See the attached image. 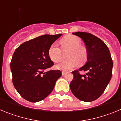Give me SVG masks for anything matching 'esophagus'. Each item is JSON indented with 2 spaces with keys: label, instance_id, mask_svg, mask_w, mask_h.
<instances>
[{
  "label": "esophagus",
  "instance_id": "esophagus-1",
  "mask_svg": "<svg viewBox=\"0 0 121 121\" xmlns=\"http://www.w3.org/2000/svg\"><path fill=\"white\" fill-rule=\"evenodd\" d=\"M67 74V72H66V71H62V76L65 75V74Z\"/></svg>",
  "mask_w": 121,
  "mask_h": 121
}]
</instances>
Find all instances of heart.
<instances>
[{
  "mask_svg": "<svg viewBox=\"0 0 121 121\" xmlns=\"http://www.w3.org/2000/svg\"><path fill=\"white\" fill-rule=\"evenodd\" d=\"M62 47L60 48L57 44L53 43L48 50V56L54 62H59L64 58V52L69 51L67 53L68 59L64 60L57 65V68L62 70H69L76 67L78 62L84 63L87 58L86 49L81 46V39L78 37L69 35L64 37L60 41Z\"/></svg>",
  "mask_w": 121,
  "mask_h": 121,
  "instance_id": "heart-1",
  "label": "heart"
}]
</instances>
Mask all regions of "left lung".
Here are the masks:
<instances>
[{"instance_id":"8db88e82","label":"left lung","mask_w":121,"mask_h":121,"mask_svg":"<svg viewBox=\"0 0 121 121\" xmlns=\"http://www.w3.org/2000/svg\"><path fill=\"white\" fill-rule=\"evenodd\" d=\"M73 34L84 42L87 59L86 64L79 69L86 71L85 74H80L78 70L72 72L74 78L70 83V89L79 100L91 102L102 95L110 81L113 60L107 46L96 36L85 32Z\"/></svg>"}]
</instances>
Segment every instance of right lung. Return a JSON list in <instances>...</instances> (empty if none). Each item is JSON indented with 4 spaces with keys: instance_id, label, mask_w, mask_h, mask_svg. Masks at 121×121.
I'll return each instance as SVG.
<instances>
[{
    "instance_id": "obj_1",
    "label": "right lung",
    "mask_w": 121,
    "mask_h": 121,
    "mask_svg": "<svg viewBox=\"0 0 121 121\" xmlns=\"http://www.w3.org/2000/svg\"><path fill=\"white\" fill-rule=\"evenodd\" d=\"M62 35H42L25 42L15 50L10 64L13 83L23 99L39 102L54 89L62 73L59 70L46 71L54 65L48 50Z\"/></svg>"
}]
</instances>
